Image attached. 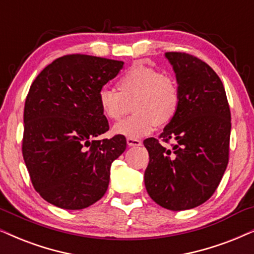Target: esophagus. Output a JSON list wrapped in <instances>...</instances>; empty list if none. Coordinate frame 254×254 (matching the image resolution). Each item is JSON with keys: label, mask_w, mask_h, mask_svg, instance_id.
Listing matches in <instances>:
<instances>
[{"label": "esophagus", "mask_w": 254, "mask_h": 254, "mask_svg": "<svg viewBox=\"0 0 254 254\" xmlns=\"http://www.w3.org/2000/svg\"><path fill=\"white\" fill-rule=\"evenodd\" d=\"M127 144L129 147H139L142 144V141L137 139H131V137H127Z\"/></svg>", "instance_id": "obj_1"}]
</instances>
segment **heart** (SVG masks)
<instances>
[{"label":"heart","mask_w":254,"mask_h":254,"mask_svg":"<svg viewBox=\"0 0 254 254\" xmlns=\"http://www.w3.org/2000/svg\"><path fill=\"white\" fill-rule=\"evenodd\" d=\"M117 91L103 88L98 93V106L108 120L119 121L133 105L134 114L113 127V133L139 139L156 127L169 124L181 105L176 79L159 70L136 63L117 80Z\"/></svg>","instance_id":"b5f03b06"}]
</instances>
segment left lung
Segmentation results:
<instances>
[{
  "label": "left lung",
  "mask_w": 254,
  "mask_h": 254,
  "mask_svg": "<svg viewBox=\"0 0 254 254\" xmlns=\"http://www.w3.org/2000/svg\"><path fill=\"white\" fill-rule=\"evenodd\" d=\"M166 58L181 105L160 139L176 144L170 150L155 137L143 141L149 153L144 186L154 202L181 211L206 202L219 186L229 162L231 113L222 80L206 63L184 52H167Z\"/></svg>",
  "instance_id": "8db88e82"
}]
</instances>
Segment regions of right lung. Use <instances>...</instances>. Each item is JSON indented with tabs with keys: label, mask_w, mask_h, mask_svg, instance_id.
I'll return each mask as SVG.
<instances>
[{
	"label": "right lung",
	"mask_w": 254,
	"mask_h": 254,
	"mask_svg": "<svg viewBox=\"0 0 254 254\" xmlns=\"http://www.w3.org/2000/svg\"><path fill=\"white\" fill-rule=\"evenodd\" d=\"M123 67L113 59L63 56L30 86L22 153L32 186L47 202L80 210L106 192L111 164L126 149V137L97 140L110 129L98 93Z\"/></svg>",
	"instance_id": "1"
}]
</instances>
